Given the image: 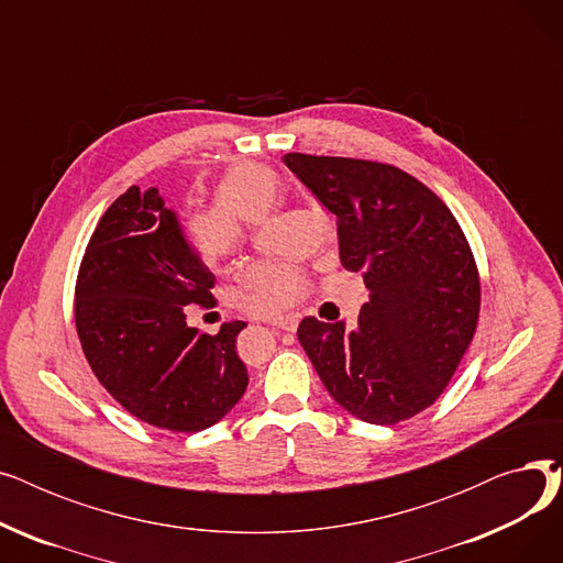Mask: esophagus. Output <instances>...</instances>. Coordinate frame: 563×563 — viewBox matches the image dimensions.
<instances>
[{
	"mask_svg": "<svg viewBox=\"0 0 563 563\" xmlns=\"http://www.w3.org/2000/svg\"><path fill=\"white\" fill-rule=\"evenodd\" d=\"M269 327L280 329V331H287V333H294V331H297V327H299V319L291 317V314H287V317H276V319L269 321Z\"/></svg>",
	"mask_w": 563,
	"mask_h": 563,
	"instance_id": "esophagus-1",
	"label": "esophagus"
}]
</instances>
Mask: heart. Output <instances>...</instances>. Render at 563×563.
I'll return each instance as SVG.
<instances>
[{
	"label": "heart",
	"instance_id": "obj_1",
	"mask_svg": "<svg viewBox=\"0 0 563 563\" xmlns=\"http://www.w3.org/2000/svg\"><path fill=\"white\" fill-rule=\"evenodd\" d=\"M212 200H194L185 207L180 228L185 242L202 262H221L244 242V221L255 223L269 214L283 198V183L274 168L260 162H236L219 173ZM323 234L338 240V223L323 205H314ZM240 280L253 297L260 312L278 314L301 303L308 278L287 264L244 262L236 269Z\"/></svg>",
	"mask_w": 563,
	"mask_h": 563
}]
</instances>
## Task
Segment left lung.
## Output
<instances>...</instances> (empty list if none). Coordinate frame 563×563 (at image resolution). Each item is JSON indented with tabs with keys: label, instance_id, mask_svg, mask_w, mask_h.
<instances>
[{
	"label": "left lung",
	"instance_id": "8db88e82",
	"mask_svg": "<svg viewBox=\"0 0 563 563\" xmlns=\"http://www.w3.org/2000/svg\"><path fill=\"white\" fill-rule=\"evenodd\" d=\"M214 283L157 189L130 187L100 217L77 272L75 327L102 388L134 418L194 433L242 399L234 344L246 323L217 335L187 327V306H217Z\"/></svg>",
	"mask_w": 563,
	"mask_h": 563
}]
</instances>
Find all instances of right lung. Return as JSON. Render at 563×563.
<instances>
[{
  "mask_svg": "<svg viewBox=\"0 0 563 563\" xmlns=\"http://www.w3.org/2000/svg\"><path fill=\"white\" fill-rule=\"evenodd\" d=\"M338 217L340 262L363 272L356 331L306 317L299 342L331 397L372 424H399L450 386L482 310L475 255L450 207L410 173L369 159L287 153Z\"/></svg>",
  "mask_w": 563,
  "mask_h": 563,
  "instance_id": "obj_1",
  "label": "right lung"
}]
</instances>
